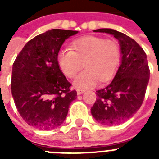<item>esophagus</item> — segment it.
<instances>
[{
    "instance_id": "34e87169",
    "label": "esophagus",
    "mask_w": 159,
    "mask_h": 159,
    "mask_svg": "<svg viewBox=\"0 0 159 159\" xmlns=\"http://www.w3.org/2000/svg\"><path fill=\"white\" fill-rule=\"evenodd\" d=\"M84 92H85V90H83V89H77V95H81V94H82V93H84Z\"/></svg>"
}]
</instances>
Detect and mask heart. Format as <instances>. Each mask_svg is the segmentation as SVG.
I'll return each mask as SVG.
<instances>
[{"instance_id":"b5f03b06","label":"heart","mask_w":159,"mask_h":159,"mask_svg":"<svg viewBox=\"0 0 159 159\" xmlns=\"http://www.w3.org/2000/svg\"><path fill=\"white\" fill-rule=\"evenodd\" d=\"M72 49H62L57 55L60 69L72 78L85 63L73 85L78 88L95 87L100 81L108 82L115 76L121 61V51L116 40L98 36H85L72 43Z\"/></svg>"}]
</instances>
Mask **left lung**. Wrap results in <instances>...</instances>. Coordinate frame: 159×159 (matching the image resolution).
I'll list each match as a JSON object with an SVG mask.
<instances>
[{"label":"left lung","instance_id":"obj_1","mask_svg":"<svg viewBox=\"0 0 159 159\" xmlns=\"http://www.w3.org/2000/svg\"><path fill=\"white\" fill-rule=\"evenodd\" d=\"M112 34L121 51L120 67L112 82L96 92L92 116L104 125H116L130 119L140 108L149 81L147 55L135 40L112 29L93 30Z\"/></svg>","mask_w":159,"mask_h":159}]
</instances>
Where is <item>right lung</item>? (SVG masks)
<instances>
[{"label":"right lung","mask_w":159,"mask_h":159,"mask_svg":"<svg viewBox=\"0 0 159 159\" xmlns=\"http://www.w3.org/2000/svg\"><path fill=\"white\" fill-rule=\"evenodd\" d=\"M78 31L53 29L26 43L12 67L11 93L29 125L50 130L63 123L77 92L60 70L57 55L64 41Z\"/></svg>","instance_id":"1"}]
</instances>
